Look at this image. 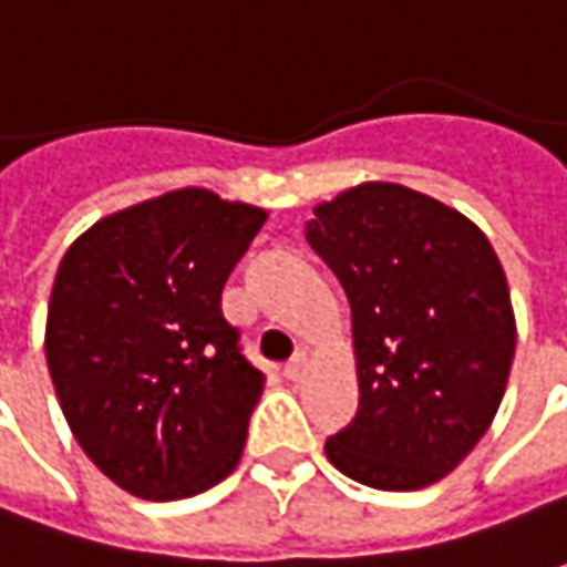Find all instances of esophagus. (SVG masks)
Masks as SVG:
<instances>
[{"label":"esophagus","instance_id":"1","mask_svg":"<svg viewBox=\"0 0 567 567\" xmlns=\"http://www.w3.org/2000/svg\"><path fill=\"white\" fill-rule=\"evenodd\" d=\"M303 373H307V358L303 354H298V358H291V361L285 363V380L301 382Z\"/></svg>","mask_w":567,"mask_h":567}]
</instances>
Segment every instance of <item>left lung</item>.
<instances>
[{"instance_id": "left-lung-1", "label": "left lung", "mask_w": 567, "mask_h": 567, "mask_svg": "<svg viewBox=\"0 0 567 567\" xmlns=\"http://www.w3.org/2000/svg\"><path fill=\"white\" fill-rule=\"evenodd\" d=\"M307 241L342 282L358 414L326 458L373 489H423L474 452L515 358V310L496 250L458 209L392 182L313 206Z\"/></svg>"}]
</instances>
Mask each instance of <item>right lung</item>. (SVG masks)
Listing matches in <instances>:
<instances>
[{"label": "right lung", "instance_id": "obj_1", "mask_svg": "<svg viewBox=\"0 0 567 567\" xmlns=\"http://www.w3.org/2000/svg\"><path fill=\"white\" fill-rule=\"evenodd\" d=\"M266 209L182 187L118 209L65 250L47 363L78 445L115 486L172 502L241 461L264 373L223 317Z\"/></svg>", "mask_w": 567, "mask_h": 567}]
</instances>
